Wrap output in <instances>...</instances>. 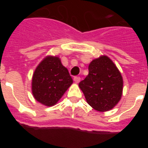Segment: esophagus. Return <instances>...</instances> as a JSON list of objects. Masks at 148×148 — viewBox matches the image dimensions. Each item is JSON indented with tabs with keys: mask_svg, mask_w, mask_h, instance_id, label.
I'll return each instance as SVG.
<instances>
[{
	"mask_svg": "<svg viewBox=\"0 0 148 148\" xmlns=\"http://www.w3.org/2000/svg\"><path fill=\"white\" fill-rule=\"evenodd\" d=\"M73 80H74V82H75V83H78V82L81 81V78L78 76H75L74 78H73Z\"/></svg>",
	"mask_w": 148,
	"mask_h": 148,
	"instance_id": "obj_1",
	"label": "esophagus"
}]
</instances>
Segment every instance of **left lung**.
Returning a JSON list of instances; mask_svg holds the SVG:
<instances>
[{
    "instance_id": "obj_1",
    "label": "left lung",
    "mask_w": 148,
    "mask_h": 148,
    "mask_svg": "<svg viewBox=\"0 0 148 148\" xmlns=\"http://www.w3.org/2000/svg\"><path fill=\"white\" fill-rule=\"evenodd\" d=\"M89 74L78 86L87 103L101 112L113 108L121 99L123 80L121 73L108 56L93 60L88 67Z\"/></svg>"
}]
</instances>
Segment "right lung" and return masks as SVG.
Instances as JSON below:
<instances>
[{
    "label": "right lung",
    "mask_w": 148,
    "mask_h": 148,
    "mask_svg": "<svg viewBox=\"0 0 148 148\" xmlns=\"http://www.w3.org/2000/svg\"><path fill=\"white\" fill-rule=\"evenodd\" d=\"M73 84L67 69L58 57H46L32 76V91L35 99L46 106H53Z\"/></svg>",
    "instance_id": "add662e5"
}]
</instances>
